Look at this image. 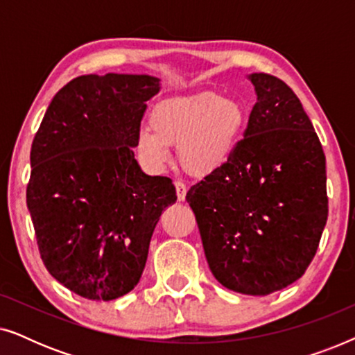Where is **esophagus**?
<instances>
[{"label":"esophagus","instance_id":"34e87169","mask_svg":"<svg viewBox=\"0 0 355 355\" xmlns=\"http://www.w3.org/2000/svg\"><path fill=\"white\" fill-rule=\"evenodd\" d=\"M174 187H176V193H178V200L182 202L184 198H186V193H187V187L186 184L182 181H176L174 182Z\"/></svg>","mask_w":355,"mask_h":355}]
</instances>
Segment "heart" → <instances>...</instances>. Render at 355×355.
Returning <instances> with one entry per match:
<instances>
[{"label":"heart","instance_id":"heart-1","mask_svg":"<svg viewBox=\"0 0 355 355\" xmlns=\"http://www.w3.org/2000/svg\"><path fill=\"white\" fill-rule=\"evenodd\" d=\"M247 111L236 100L213 92L174 96L155 106L152 129L139 135V150L152 163H164L178 145L181 166L193 176H207L230 162L245 129Z\"/></svg>","mask_w":355,"mask_h":355}]
</instances>
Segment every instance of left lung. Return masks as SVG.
I'll list each match as a JSON object with an SVG mask.
<instances>
[{
    "label": "left lung",
    "mask_w": 355,
    "mask_h": 355,
    "mask_svg": "<svg viewBox=\"0 0 355 355\" xmlns=\"http://www.w3.org/2000/svg\"><path fill=\"white\" fill-rule=\"evenodd\" d=\"M250 80L257 101L244 139L186 200L218 283L266 295L297 281L317 254L328 218L327 166L291 87L263 72Z\"/></svg>",
    "instance_id": "left-lung-1"
}]
</instances>
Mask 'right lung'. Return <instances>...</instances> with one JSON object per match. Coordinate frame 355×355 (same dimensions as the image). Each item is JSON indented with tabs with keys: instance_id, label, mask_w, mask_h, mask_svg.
<instances>
[{
	"instance_id": "right-lung-1",
	"label": "right lung",
	"mask_w": 355,
	"mask_h": 355,
	"mask_svg": "<svg viewBox=\"0 0 355 355\" xmlns=\"http://www.w3.org/2000/svg\"><path fill=\"white\" fill-rule=\"evenodd\" d=\"M145 74L79 76L53 96L31 150L27 207L43 265L72 293L113 300L137 286L153 230L178 200L173 181L140 171Z\"/></svg>"
}]
</instances>
